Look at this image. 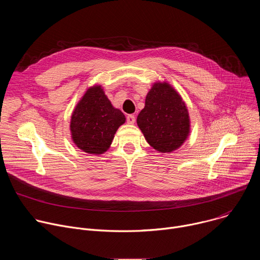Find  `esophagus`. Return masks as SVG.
I'll list each match as a JSON object with an SVG mask.
<instances>
[{
	"instance_id": "obj_1",
	"label": "esophagus",
	"mask_w": 260,
	"mask_h": 260,
	"mask_svg": "<svg viewBox=\"0 0 260 260\" xmlns=\"http://www.w3.org/2000/svg\"><path fill=\"white\" fill-rule=\"evenodd\" d=\"M126 121H127V123H128V124H134V123H135V121H136V117H135V115H133V114L127 115V117H126Z\"/></svg>"
}]
</instances>
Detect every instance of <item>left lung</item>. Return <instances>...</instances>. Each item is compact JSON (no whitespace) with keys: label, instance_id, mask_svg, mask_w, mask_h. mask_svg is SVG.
<instances>
[{"label":"left lung","instance_id":"left-lung-1","mask_svg":"<svg viewBox=\"0 0 260 260\" xmlns=\"http://www.w3.org/2000/svg\"><path fill=\"white\" fill-rule=\"evenodd\" d=\"M137 124L146 141L158 152L171 153L187 140L190 119L185 102L168 82H155L148 91Z\"/></svg>","mask_w":260,"mask_h":260}]
</instances>
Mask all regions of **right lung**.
Wrapping results in <instances>:
<instances>
[{
	"instance_id": "right-lung-1",
	"label": "right lung",
	"mask_w": 260,
	"mask_h": 260,
	"mask_svg": "<svg viewBox=\"0 0 260 260\" xmlns=\"http://www.w3.org/2000/svg\"><path fill=\"white\" fill-rule=\"evenodd\" d=\"M125 122V116L111 104L101 85L87 88L74 109L70 131L79 149L100 155L112 144L118 127Z\"/></svg>"
}]
</instances>
